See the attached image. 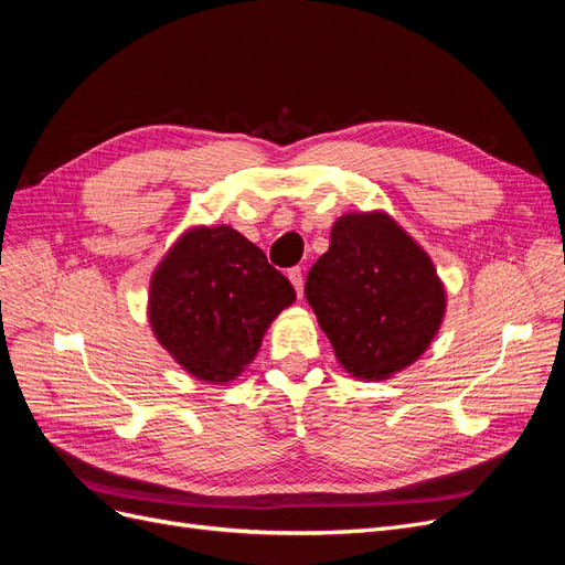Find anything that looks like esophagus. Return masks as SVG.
<instances>
[{
    "instance_id": "esophagus-1",
    "label": "esophagus",
    "mask_w": 565,
    "mask_h": 565,
    "mask_svg": "<svg viewBox=\"0 0 565 565\" xmlns=\"http://www.w3.org/2000/svg\"><path fill=\"white\" fill-rule=\"evenodd\" d=\"M287 278H289V282L295 285V289H297V295L301 297L303 295V278H301V268L299 266H295V268H289L287 270Z\"/></svg>"
}]
</instances>
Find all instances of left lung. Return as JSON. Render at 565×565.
Instances as JSON below:
<instances>
[{
	"mask_svg": "<svg viewBox=\"0 0 565 565\" xmlns=\"http://www.w3.org/2000/svg\"><path fill=\"white\" fill-rule=\"evenodd\" d=\"M306 301L351 377L384 382L429 349L446 285L431 256L386 212H349L311 266Z\"/></svg>",
	"mask_w": 565,
	"mask_h": 565,
	"instance_id": "1",
	"label": "left lung"
}]
</instances>
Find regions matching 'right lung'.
Listing matches in <instances>:
<instances>
[{"label":"right lung","instance_id":"1","mask_svg":"<svg viewBox=\"0 0 565 565\" xmlns=\"http://www.w3.org/2000/svg\"><path fill=\"white\" fill-rule=\"evenodd\" d=\"M295 299V287L243 233L193 226L152 270L148 320L188 374L226 384L241 377L268 324Z\"/></svg>","mask_w":565,"mask_h":565}]
</instances>
